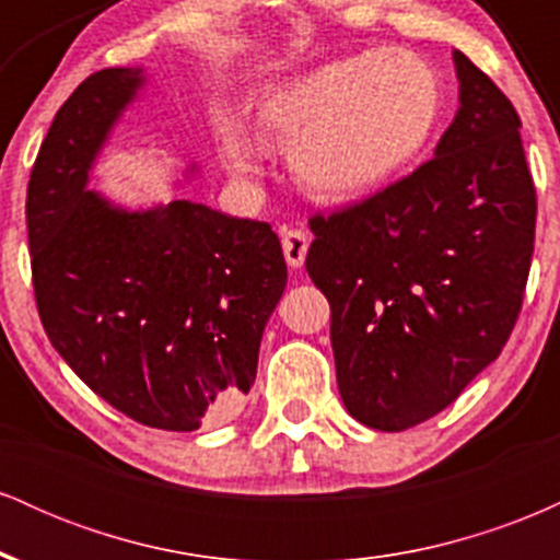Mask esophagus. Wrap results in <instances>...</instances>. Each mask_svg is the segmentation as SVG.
<instances>
[{
	"mask_svg": "<svg viewBox=\"0 0 560 560\" xmlns=\"http://www.w3.org/2000/svg\"><path fill=\"white\" fill-rule=\"evenodd\" d=\"M307 240L305 231L300 229H289L284 231V236H281V247H284V258L289 262V268H302V262H305V255H307Z\"/></svg>",
	"mask_w": 560,
	"mask_h": 560,
	"instance_id": "1",
	"label": "esophagus"
}]
</instances>
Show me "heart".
I'll return each mask as SVG.
<instances>
[{
  "label": "heart",
  "mask_w": 560,
  "mask_h": 560,
  "mask_svg": "<svg viewBox=\"0 0 560 560\" xmlns=\"http://www.w3.org/2000/svg\"><path fill=\"white\" fill-rule=\"evenodd\" d=\"M445 86L419 55L363 52L331 62L258 102L268 144L289 147L294 178L320 199H350L400 173L440 126ZM229 171L253 178L260 147L236 120L218 128Z\"/></svg>",
  "instance_id": "b5f03b06"
}]
</instances>
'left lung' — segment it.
I'll return each mask as SVG.
<instances>
[{"label":"left lung","mask_w":560,"mask_h":560,"mask_svg":"<svg viewBox=\"0 0 560 560\" xmlns=\"http://www.w3.org/2000/svg\"><path fill=\"white\" fill-rule=\"evenodd\" d=\"M453 60L460 107L434 158L311 218L305 268L331 305L339 395L378 432L432 419L500 355L535 253L522 120L464 52Z\"/></svg>","instance_id":"left-lung-1"}]
</instances>
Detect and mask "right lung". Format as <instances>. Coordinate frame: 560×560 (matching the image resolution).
<instances>
[{"label":"right lung","mask_w":560,"mask_h":560,"mask_svg":"<svg viewBox=\"0 0 560 560\" xmlns=\"http://www.w3.org/2000/svg\"><path fill=\"white\" fill-rule=\"evenodd\" d=\"M144 81L141 68H105L57 110L25 199L34 294L89 389L144 427L195 432L253 387L287 262L262 221L184 197L126 210L86 189Z\"/></svg>","instance_id":"1"}]
</instances>
